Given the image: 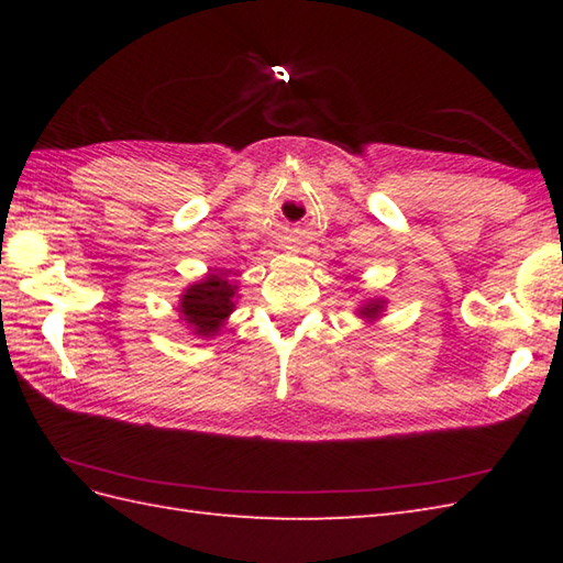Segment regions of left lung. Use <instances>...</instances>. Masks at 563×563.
I'll return each mask as SVG.
<instances>
[{"instance_id": "obj_1", "label": "left lung", "mask_w": 563, "mask_h": 563, "mask_svg": "<svg viewBox=\"0 0 563 563\" xmlns=\"http://www.w3.org/2000/svg\"><path fill=\"white\" fill-rule=\"evenodd\" d=\"M385 309H387V300H385V297H369V300L357 305L355 314L361 317L363 321H367V324H375V321H377L382 314H385Z\"/></svg>"}]
</instances>
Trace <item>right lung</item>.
I'll use <instances>...</instances> for the list:
<instances>
[{"instance_id": "add662e5", "label": "right lung", "mask_w": 563, "mask_h": 563, "mask_svg": "<svg viewBox=\"0 0 563 563\" xmlns=\"http://www.w3.org/2000/svg\"><path fill=\"white\" fill-rule=\"evenodd\" d=\"M239 285L220 271H210L178 295V319L198 339H214L236 309Z\"/></svg>"}]
</instances>
